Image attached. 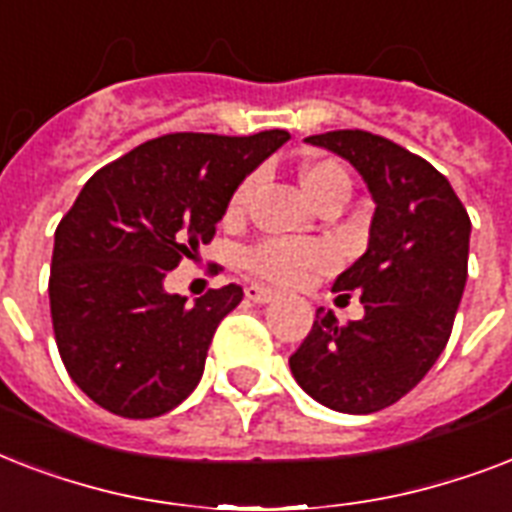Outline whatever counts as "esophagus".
Instances as JSON below:
<instances>
[{"instance_id": "esophagus-1", "label": "esophagus", "mask_w": 512, "mask_h": 512, "mask_svg": "<svg viewBox=\"0 0 512 512\" xmlns=\"http://www.w3.org/2000/svg\"><path fill=\"white\" fill-rule=\"evenodd\" d=\"M244 292H247V300H252V303H273L279 297V292H273L271 287H263V284H249Z\"/></svg>"}]
</instances>
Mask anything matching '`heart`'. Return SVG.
<instances>
[{"instance_id": "heart-1", "label": "heart", "mask_w": 512, "mask_h": 512, "mask_svg": "<svg viewBox=\"0 0 512 512\" xmlns=\"http://www.w3.org/2000/svg\"><path fill=\"white\" fill-rule=\"evenodd\" d=\"M249 188H252V183H244L239 191L233 193L231 212L244 207V201H247L249 196ZM303 188L313 204H321V201L327 199L332 191H337V188H348L350 191L348 172L342 170L337 162L305 164ZM321 260H324V252H321L316 244L292 239H268L263 241V244H257V247L247 255L249 268H252L257 276H263V279L268 281H276V284H295L297 279H303V273L308 271L311 265L321 263Z\"/></svg>"}]
</instances>
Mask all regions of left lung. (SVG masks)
Returning a JSON list of instances; mask_svg holds the SVG:
<instances>
[{"mask_svg":"<svg viewBox=\"0 0 512 512\" xmlns=\"http://www.w3.org/2000/svg\"><path fill=\"white\" fill-rule=\"evenodd\" d=\"M305 143L350 162L372 193L374 215L366 252L332 287L361 292L364 316L340 327L319 308L289 369L335 412H380L444 353L468 281L470 217L449 180L393 140L337 130Z\"/></svg>","mask_w":512,"mask_h":512,"instance_id":"8db88e82","label":"left lung"}]
</instances>
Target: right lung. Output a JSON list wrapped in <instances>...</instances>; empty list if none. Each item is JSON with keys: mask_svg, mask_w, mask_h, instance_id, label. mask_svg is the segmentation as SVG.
<instances>
[{"mask_svg": "<svg viewBox=\"0 0 512 512\" xmlns=\"http://www.w3.org/2000/svg\"><path fill=\"white\" fill-rule=\"evenodd\" d=\"M287 140L284 130L175 132L84 183L55 231L50 313L60 358L95 404L148 420L191 396L244 292L228 284L188 305L164 279L212 241L233 191Z\"/></svg>", "mask_w": 512, "mask_h": 512, "instance_id": "add662e5", "label": "right lung"}]
</instances>
